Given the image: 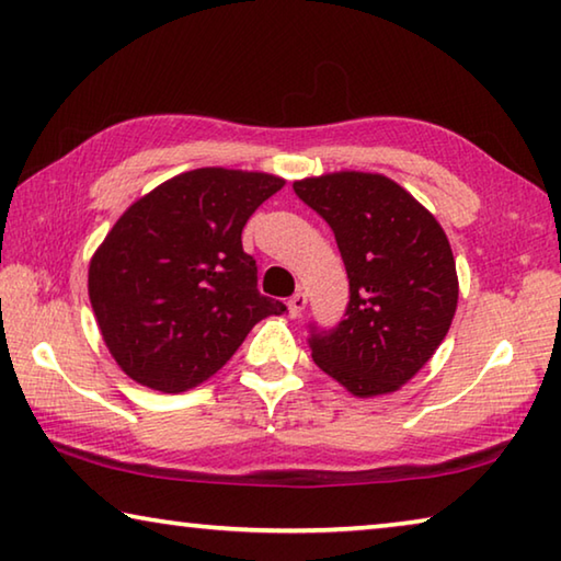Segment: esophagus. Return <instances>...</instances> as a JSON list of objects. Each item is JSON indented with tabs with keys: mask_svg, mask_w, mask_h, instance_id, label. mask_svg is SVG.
Returning <instances> with one entry per match:
<instances>
[{
	"mask_svg": "<svg viewBox=\"0 0 561 561\" xmlns=\"http://www.w3.org/2000/svg\"><path fill=\"white\" fill-rule=\"evenodd\" d=\"M304 309H307V294L297 291V294H294V297L289 299V317H291V319L301 317Z\"/></svg>",
	"mask_w": 561,
	"mask_h": 561,
	"instance_id": "34e87169",
	"label": "esophagus"
}]
</instances>
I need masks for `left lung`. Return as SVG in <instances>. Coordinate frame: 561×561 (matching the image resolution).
<instances>
[{
  "instance_id": "left-lung-1",
  "label": "left lung",
  "mask_w": 561,
  "mask_h": 561,
  "mask_svg": "<svg viewBox=\"0 0 561 561\" xmlns=\"http://www.w3.org/2000/svg\"><path fill=\"white\" fill-rule=\"evenodd\" d=\"M294 193L334 230L351 291L346 319L311 334V358L358 398L396 393L433 358L458 309L448 234L381 173L304 178Z\"/></svg>"
}]
</instances>
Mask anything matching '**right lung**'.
Listing matches in <instances>:
<instances>
[{
    "mask_svg": "<svg viewBox=\"0 0 561 561\" xmlns=\"http://www.w3.org/2000/svg\"><path fill=\"white\" fill-rule=\"evenodd\" d=\"M287 180L197 168L138 197L89 264V299L121 371L183 393L215 376L257 321L287 311L262 297L242 227Z\"/></svg>",
    "mask_w": 561,
    "mask_h": 561,
    "instance_id": "obj_1",
    "label": "right lung"
}]
</instances>
